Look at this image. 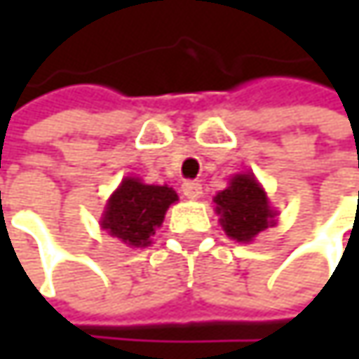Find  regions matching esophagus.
Wrapping results in <instances>:
<instances>
[{"mask_svg": "<svg viewBox=\"0 0 359 359\" xmlns=\"http://www.w3.org/2000/svg\"><path fill=\"white\" fill-rule=\"evenodd\" d=\"M180 193L184 199H199L201 197V184L195 182V180H184L180 184Z\"/></svg>", "mask_w": 359, "mask_h": 359, "instance_id": "34e87169", "label": "esophagus"}]
</instances>
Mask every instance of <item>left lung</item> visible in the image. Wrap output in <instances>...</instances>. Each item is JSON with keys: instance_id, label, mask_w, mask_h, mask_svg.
I'll list each match as a JSON object with an SVG mask.
<instances>
[{"instance_id": "obj_1", "label": "left lung", "mask_w": 359, "mask_h": 359, "mask_svg": "<svg viewBox=\"0 0 359 359\" xmlns=\"http://www.w3.org/2000/svg\"><path fill=\"white\" fill-rule=\"evenodd\" d=\"M214 203L224 233L239 243H250L255 235L276 224V212L270 208L266 191L251 172L235 175L229 187L214 197Z\"/></svg>"}]
</instances>
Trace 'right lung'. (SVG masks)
Wrapping results in <instances>:
<instances>
[{
  "label": "right lung",
  "mask_w": 359,
  "mask_h": 359,
  "mask_svg": "<svg viewBox=\"0 0 359 359\" xmlns=\"http://www.w3.org/2000/svg\"><path fill=\"white\" fill-rule=\"evenodd\" d=\"M175 201L179 195L172 187L126 177L106 203L102 229L128 248H147Z\"/></svg>",
  "instance_id": "obj_1"
}]
</instances>
